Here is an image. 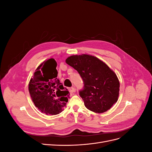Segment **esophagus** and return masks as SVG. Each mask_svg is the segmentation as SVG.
I'll use <instances>...</instances> for the list:
<instances>
[{
  "label": "esophagus",
  "instance_id": "obj_1",
  "mask_svg": "<svg viewBox=\"0 0 152 152\" xmlns=\"http://www.w3.org/2000/svg\"><path fill=\"white\" fill-rule=\"evenodd\" d=\"M69 90H70V91L71 92V93H75V91H76L74 87H70V89H69Z\"/></svg>",
  "mask_w": 152,
  "mask_h": 152
}]
</instances>
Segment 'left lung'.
<instances>
[{"instance_id": "left-lung-1", "label": "left lung", "mask_w": 152, "mask_h": 152, "mask_svg": "<svg viewBox=\"0 0 152 152\" xmlns=\"http://www.w3.org/2000/svg\"><path fill=\"white\" fill-rule=\"evenodd\" d=\"M66 63L78 72L83 80L79 95L87 109L103 113L117 102L120 84L115 73L104 63L87 54L71 56Z\"/></svg>"}]
</instances>
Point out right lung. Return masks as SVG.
I'll use <instances>...</instances> for the list:
<instances>
[{
  "mask_svg": "<svg viewBox=\"0 0 152 152\" xmlns=\"http://www.w3.org/2000/svg\"><path fill=\"white\" fill-rule=\"evenodd\" d=\"M57 63L53 58L43 62L36 69L28 90L35 107L41 112L57 115L63 111L69 92L58 79Z\"/></svg>",
  "mask_w": 152,
  "mask_h": 152,
  "instance_id": "add662e5",
  "label": "right lung"
}]
</instances>
